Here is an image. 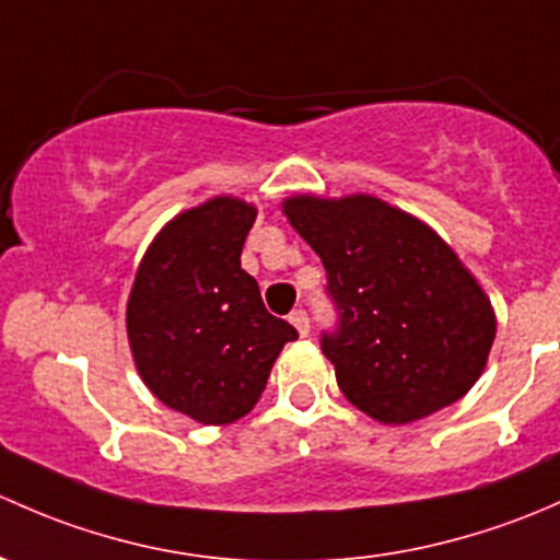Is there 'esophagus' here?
<instances>
[{
    "instance_id": "esophagus-1",
    "label": "esophagus",
    "mask_w": 560,
    "mask_h": 560,
    "mask_svg": "<svg viewBox=\"0 0 560 560\" xmlns=\"http://www.w3.org/2000/svg\"><path fill=\"white\" fill-rule=\"evenodd\" d=\"M291 323H293V328L302 334V337H307V334H310V318H307V313H304V310H293Z\"/></svg>"
}]
</instances>
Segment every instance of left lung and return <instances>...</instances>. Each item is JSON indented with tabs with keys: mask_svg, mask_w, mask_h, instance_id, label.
Instances as JSON below:
<instances>
[{
	"mask_svg": "<svg viewBox=\"0 0 560 560\" xmlns=\"http://www.w3.org/2000/svg\"><path fill=\"white\" fill-rule=\"evenodd\" d=\"M282 212L328 272L339 331L320 348L350 405L405 425L469 394L491 355L495 313L429 223L372 194H293Z\"/></svg>",
	"mask_w": 560,
	"mask_h": 560,
	"instance_id": "left-lung-1",
	"label": "left lung"
}]
</instances>
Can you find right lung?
<instances>
[{
	"instance_id": "right-lung-1",
	"label": "right lung",
	"mask_w": 560,
	"mask_h": 560,
	"mask_svg": "<svg viewBox=\"0 0 560 560\" xmlns=\"http://www.w3.org/2000/svg\"><path fill=\"white\" fill-rule=\"evenodd\" d=\"M258 210L212 196L161 226L131 282L126 334L148 390L196 423L245 418L282 345L299 337L261 302L240 256Z\"/></svg>"
}]
</instances>
